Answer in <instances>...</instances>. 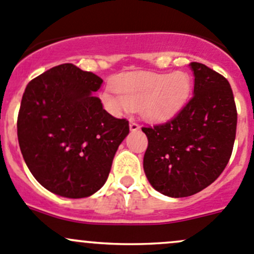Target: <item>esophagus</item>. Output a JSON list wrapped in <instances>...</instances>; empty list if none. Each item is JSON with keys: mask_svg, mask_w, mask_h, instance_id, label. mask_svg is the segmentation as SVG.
<instances>
[{"mask_svg": "<svg viewBox=\"0 0 254 254\" xmlns=\"http://www.w3.org/2000/svg\"><path fill=\"white\" fill-rule=\"evenodd\" d=\"M130 130H131V131H137V130L140 129V127H139V124H137L136 122H135V120H130Z\"/></svg>", "mask_w": 254, "mask_h": 254, "instance_id": "34e87169", "label": "esophagus"}]
</instances>
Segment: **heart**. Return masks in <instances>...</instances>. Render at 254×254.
Instances as JSON below:
<instances>
[{"label":"heart","mask_w":254,"mask_h":254,"mask_svg":"<svg viewBox=\"0 0 254 254\" xmlns=\"http://www.w3.org/2000/svg\"><path fill=\"white\" fill-rule=\"evenodd\" d=\"M114 93L108 89L102 99L105 107L115 114L127 110H140L142 117L161 122L174 117L186 102L191 90L189 75L177 72L130 73L114 84Z\"/></svg>","instance_id":"obj_1"}]
</instances>
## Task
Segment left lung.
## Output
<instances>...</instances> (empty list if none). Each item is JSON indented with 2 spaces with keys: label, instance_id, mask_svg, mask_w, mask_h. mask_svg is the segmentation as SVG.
<instances>
[{
  "label": "left lung",
  "instance_id": "left-lung-1",
  "mask_svg": "<svg viewBox=\"0 0 254 254\" xmlns=\"http://www.w3.org/2000/svg\"><path fill=\"white\" fill-rule=\"evenodd\" d=\"M192 98L166 123L142 127L147 136L144 171L156 191L187 197L210 186L227 166L237 127L230 83L197 62Z\"/></svg>",
  "mask_w": 254,
  "mask_h": 254
}]
</instances>
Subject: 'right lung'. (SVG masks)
I'll return each mask as SVG.
<instances>
[{
	"instance_id": "obj_1",
	"label": "right lung",
	"mask_w": 254,
	"mask_h": 254,
	"mask_svg": "<svg viewBox=\"0 0 254 254\" xmlns=\"http://www.w3.org/2000/svg\"><path fill=\"white\" fill-rule=\"evenodd\" d=\"M103 79L72 63L28 83L17 118L26 165L51 192L88 197L105 184L129 122L110 115L93 93Z\"/></svg>"
}]
</instances>
